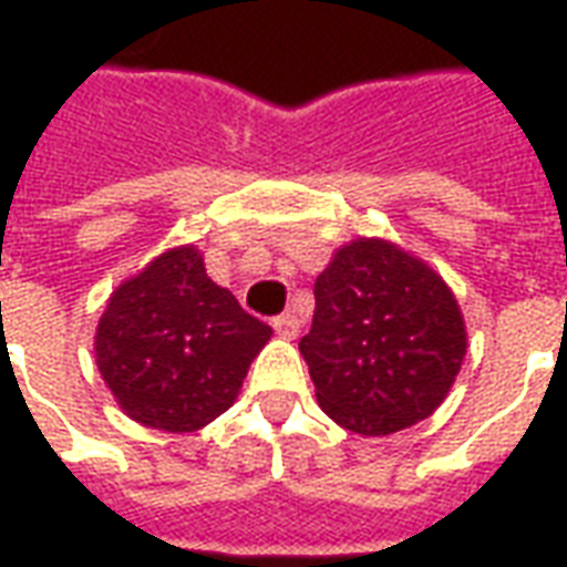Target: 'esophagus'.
I'll list each match as a JSON object with an SVG mask.
<instances>
[{
    "label": "esophagus",
    "instance_id": "1",
    "mask_svg": "<svg viewBox=\"0 0 567 567\" xmlns=\"http://www.w3.org/2000/svg\"><path fill=\"white\" fill-rule=\"evenodd\" d=\"M272 331L279 333L282 340H295L297 333H300V319H297L295 312H282V316L272 319Z\"/></svg>",
    "mask_w": 567,
    "mask_h": 567
}]
</instances>
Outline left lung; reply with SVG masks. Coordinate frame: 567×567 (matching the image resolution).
<instances>
[{
  "label": "left lung",
  "instance_id": "obj_1",
  "mask_svg": "<svg viewBox=\"0 0 567 567\" xmlns=\"http://www.w3.org/2000/svg\"><path fill=\"white\" fill-rule=\"evenodd\" d=\"M300 340L321 410L364 437L427 419L462 370V309L450 285L404 248L355 239L316 279Z\"/></svg>",
  "mask_w": 567,
  "mask_h": 567
}]
</instances>
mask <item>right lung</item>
<instances>
[{
    "instance_id": "obj_1",
    "label": "right lung",
    "mask_w": 567,
    "mask_h": 567,
    "mask_svg": "<svg viewBox=\"0 0 567 567\" xmlns=\"http://www.w3.org/2000/svg\"><path fill=\"white\" fill-rule=\"evenodd\" d=\"M272 328L206 276L194 246L169 248L117 285L96 324V368L130 419L197 431L234 406Z\"/></svg>"
}]
</instances>
